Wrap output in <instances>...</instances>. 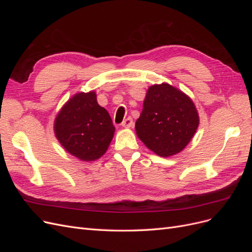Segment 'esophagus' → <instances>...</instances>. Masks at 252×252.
<instances>
[{"mask_svg":"<svg viewBox=\"0 0 252 252\" xmlns=\"http://www.w3.org/2000/svg\"><path fill=\"white\" fill-rule=\"evenodd\" d=\"M122 126H123L124 128H130L133 126V121L132 119L129 117L127 118L125 121H123V123H122Z\"/></svg>","mask_w":252,"mask_h":252,"instance_id":"obj_1","label":"esophagus"}]
</instances>
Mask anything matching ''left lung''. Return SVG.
<instances>
[{
    "mask_svg": "<svg viewBox=\"0 0 252 252\" xmlns=\"http://www.w3.org/2000/svg\"><path fill=\"white\" fill-rule=\"evenodd\" d=\"M200 124L195 105L167 83L148 88L135 131L148 149L162 158L174 156L191 141Z\"/></svg>",
    "mask_w": 252,
    "mask_h": 252,
    "instance_id": "8db88e82",
    "label": "left lung"
}]
</instances>
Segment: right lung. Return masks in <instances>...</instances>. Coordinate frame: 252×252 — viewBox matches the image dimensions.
<instances>
[{"label":"right lung","mask_w":252,"mask_h":252,"mask_svg":"<svg viewBox=\"0 0 252 252\" xmlns=\"http://www.w3.org/2000/svg\"><path fill=\"white\" fill-rule=\"evenodd\" d=\"M56 138L71 156L84 162L100 158L112 141L108 111L97 104L95 91L78 93L61 108L53 124Z\"/></svg>","instance_id":"add662e5"}]
</instances>
